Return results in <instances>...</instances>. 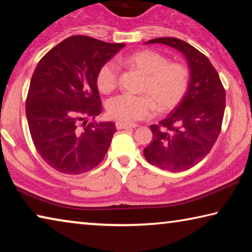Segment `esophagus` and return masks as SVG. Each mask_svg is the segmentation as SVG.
Segmentation results:
<instances>
[{
  "mask_svg": "<svg viewBox=\"0 0 252 252\" xmlns=\"http://www.w3.org/2000/svg\"><path fill=\"white\" fill-rule=\"evenodd\" d=\"M116 126L118 130H122V129H131V127H136L138 125H131V123H125V122H117Z\"/></svg>",
  "mask_w": 252,
  "mask_h": 252,
  "instance_id": "34e87169",
  "label": "esophagus"
}]
</instances>
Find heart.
<instances>
[{
	"mask_svg": "<svg viewBox=\"0 0 252 252\" xmlns=\"http://www.w3.org/2000/svg\"><path fill=\"white\" fill-rule=\"evenodd\" d=\"M121 65L143 75L139 91L142 94H120L110 99L106 109L111 118L131 123L143 120L155 112L173 109L180 103L189 87V70L179 62H169L165 55L153 50H142L120 58ZM119 69L112 61L105 62L96 74V87L111 93L118 87Z\"/></svg>",
	"mask_w": 252,
	"mask_h": 252,
	"instance_id": "b5f03b06",
	"label": "heart"
}]
</instances>
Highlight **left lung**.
<instances>
[{"instance_id": "8db88e82", "label": "left lung", "mask_w": 252, "mask_h": 252, "mask_svg": "<svg viewBox=\"0 0 252 252\" xmlns=\"http://www.w3.org/2000/svg\"><path fill=\"white\" fill-rule=\"evenodd\" d=\"M167 44L185 55L189 87L180 103L159 125H152V141L144 148L149 163L180 172L206 157L218 139L225 108V91L218 72L192 45L176 37H157L146 44Z\"/></svg>"}]
</instances>
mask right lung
<instances>
[{"instance_id": "right-lung-1", "label": "right lung", "mask_w": 252, "mask_h": 252, "mask_svg": "<svg viewBox=\"0 0 252 252\" xmlns=\"http://www.w3.org/2000/svg\"><path fill=\"white\" fill-rule=\"evenodd\" d=\"M125 45L73 35L37 63L25 112L36 151L57 171L81 174L104 159L116 125L87 120L102 111L97 71Z\"/></svg>"}]
</instances>
